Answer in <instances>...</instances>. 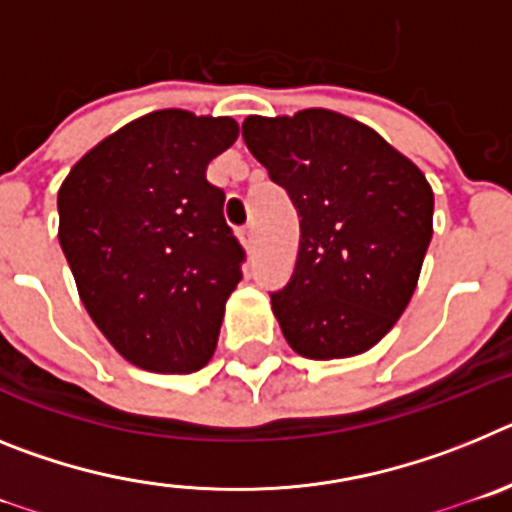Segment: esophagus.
I'll return each mask as SVG.
<instances>
[{
    "instance_id": "34e87169",
    "label": "esophagus",
    "mask_w": 512,
    "mask_h": 512,
    "mask_svg": "<svg viewBox=\"0 0 512 512\" xmlns=\"http://www.w3.org/2000/svg\"><path fill=\"white\" fill-rule=\"evenodd\" d=\"M241 241L246 243V248H251L253 243H256V230H253V225H246V228L241 230Z\"/></svg>"
}]
</instances>
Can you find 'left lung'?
<instances>
[{
	"mask_svg": "<svg viewBox=\"0 0 512 512\" xmlns=\"http://www.w3.org/2000/svg\"><path fill=\"white\" fill-rule=\"evenodd\" d=\"M243 140L300 215L292 277L271 292L284 338L307 359L364 354L415 292L433 235L431 184L372 128L318 107L246 117Z\"/></svg>",
	"mask_w": 512,
	"mask_h": 512,
	"instance_id": "left-lung-1",
	"label": "left lung"
}]
</instances>
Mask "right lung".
I'll return each instance as SVG.
<instances>
[{
  "mask_svg": "<svg viewBox=\"0 0 512 512\" xmlns=\"http://www.w3.org/2000/svg\"><path fill=\"white\" fill-rule=\"evenodd\" d=\"M235 138L233 117L151 112L97 143L58 189L81 302L140 369L189 374L215 354L246 253L205 171Z\"/></svg>",
  "mask_w": 512,
  "mask_h": 512,
  "instance_id": "right-lung-1",
  "label": "right lung"
}]
</instances>
